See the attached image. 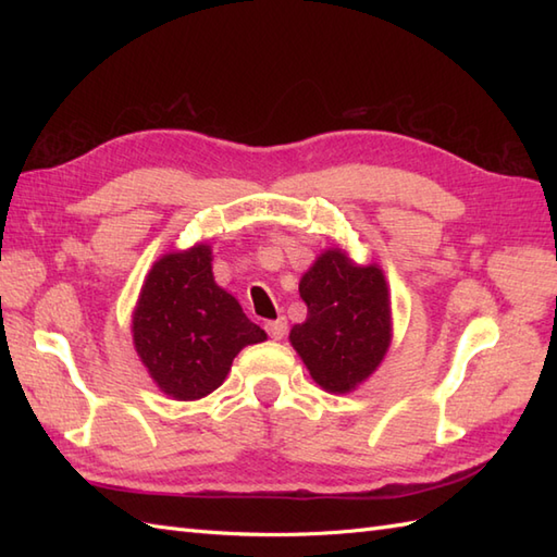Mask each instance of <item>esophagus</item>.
Here are the masks:
<instances>
[{"mask_svg":"<svg viewBox=\"0 0 557 557\" xmlns=\"http://www.w3.org/2000/svg\"><path fill=\"white\" fill-rule=\"evenodd\" d=\"M265 330H268V335L272 337V339H282L287 335V318H277V321H268L265 323Z\"/></svg>","mask_w":557,"mask_h":557,"instance_id":"1","label":"esophagus"}]
</instances>
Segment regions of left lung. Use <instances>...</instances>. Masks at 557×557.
<instances>
[{"mask_svg":"<svg viewBox=\"0 0 557 557\" xmlns=\"http://www.w3.org/2000/svg\"><path fill=\"white\" fill-rule=\"evenodd\" d=\"M299 294L309 313L292 327V347L323 389L351 393L381 366L393 339L383 270L330 248L304 272Z\"/></svg>","mask_w":557,"mask_h":557,"instance_id":"obj_1","label":"left lung"}]
</instances>
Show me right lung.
Instances as JSON below:
<instances>
[{"instance_id":"add662e5","label":"right lung","mask_w":557,"mask_h":557,"mask_svg":"<svg viewBox=\"0 0 557 557\" xmlns=\"http://www.w3.org/2000/svg\"><path fill=\"white\" fill-rule=\"evenodd\" d=\"M132 333L152 381L182 401L218 389L236 354L268 339L239 301L218 287L208 244L156 260L140 287Z\"/></svg>"}]
</instances>
